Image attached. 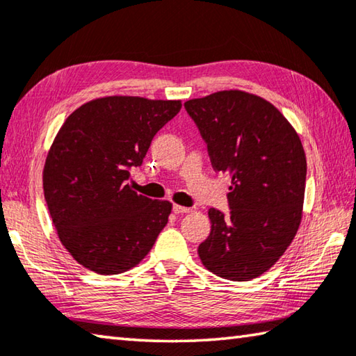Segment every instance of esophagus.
<instances>
[{"instance_id":"obj_1","label":"esophagus","mask_w":356,"mask_h":356,"mask_svg":"<svg viewBox=\"0 0 356 356\" xmlns=\"http://www.w3.org/2000/svg\"><path fill=\"white\" fill-rule=\"evenodd\" d=\"M190 207H184V206H179V204H174L172 206V212L176 215H184V213H188L190 212Z\"/></svg>"}]
</instances>
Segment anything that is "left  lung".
Wrapping results in <instances>:
<instances>
[{"label": "left lung", "mask_w": 356, "mask_h": 356, "mask_svg": "<svg viewBox=\"0 0 356 356\" xmlns=\"http://www.w3.org/2000/svg\"><path fill=\"white\" fill-rule=\"evenodd\" d=\"M216 172H227L229 213L209 210L202 264L225 280L248 281L284 254L298 231L306 156L287 119L262 97L220 91L185 102Z\"/></svg>", "instance_id": "1"}]
</instances>
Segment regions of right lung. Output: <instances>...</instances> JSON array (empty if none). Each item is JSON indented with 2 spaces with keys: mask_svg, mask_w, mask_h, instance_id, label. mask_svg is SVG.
<instances>
[{
  "mask_svg": "<svg viewBox=\"0 0 356 356\" xmlns=\"http://www.w3.org/2000/svg\"><path fill=\"white\" fill-rule=\"evenodd\" d=\"M180 108V100L114 95L65 119L45 160L44 195L59 240L83 267L127 272L166 226L171 202L138 195L129 179Z\"/></svg>",
  "mask_w": 356,
  "mask_h": 356,
  "instance_id": "add662e5",
  "label": "right lung"
}]
</instances>
